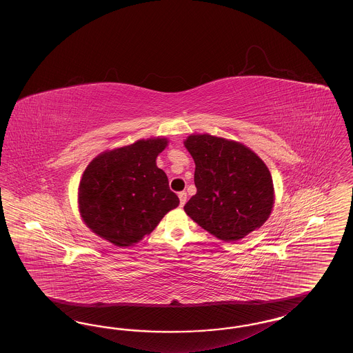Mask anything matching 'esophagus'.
<instances>
[{
	"instance_id": "34e87169",
	"label": "esophagus",
	"mask_w": 353,
	"mask_h": 353,
	"mask_svg": "<svg viewBox=\"0 0 353 353\" xmlns=\"http://www.w3.org/2000/svg\"><path fill=\"white\" fill-rule=\"evenodd\" d=\"M179 199H180V205L184 206L185 202H186V193L185 192H180L179 193Z\"/></svg>"
}]
</instances>
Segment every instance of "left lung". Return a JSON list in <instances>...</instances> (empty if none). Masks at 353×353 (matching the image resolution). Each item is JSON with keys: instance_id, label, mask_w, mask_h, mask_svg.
I'll use <instances>...</instances> for the list:
<instances>
[{"instance_id": "8db88e82", "label": "left lung", "mask_w": 353, "mask_h": 353, "mask_svg": "<svg viewBox=\"0 0 353 353\" xmlns=\"http://www.w3.org/2000/svg\"><path fill=\"white\" fill-rule=\"evenodd\" d=\"M184 144L196 164L197 188L185 213L225 242L261 228L274 206L266 164L243 144L212 134H190Z\"/></svg>"}]
</instances>
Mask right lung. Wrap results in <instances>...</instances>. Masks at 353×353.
Segmentation results:
<instances>
[{
	"mask_svg": "<svg viewBox=\"0 0 353 353\" xmlns=\"http://www.w3.org/2000/svg\"><path fill=\"white\" fill-rule=\"evenodd\" d=\"M165 137L137 140L97 156L84 170L78 202L84 223L119 248L150 234L180 200L169 189L168 177L156 157Z\"/></svg>",
	"mask_w": 353,
	"mask_h": 353,
	"instance_id": "1",
	"label": "right lung"
}]
</instances>
